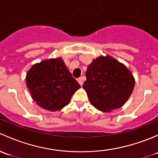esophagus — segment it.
I'll return each mask as SVG.
<instances>
[{"mask_svg":"<svg viewBox=\"0 0 158 158\" xmlns=\"http://www.w3.org/2000/svg\"><path fill=\"white\" fill-rule=\"evenodd\" d=\"M84 81V77H80V78L77 79V81H78V83H79L80 85H81V86L83 85Z\"/></svg>","mask_w":158,"mask_h":158,"instance_id":"esophagus-1","label":"esophagus"}]
</instances>
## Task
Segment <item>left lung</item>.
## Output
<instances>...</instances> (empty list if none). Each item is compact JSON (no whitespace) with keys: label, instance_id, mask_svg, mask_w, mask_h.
<instances>
[{"label":"left lung","instance_id":"8db88e82","mask_svg":"<svg viewBox=\"0 0 158 158\" xmlns=\"http://www.w3.org/2000/svg\"><path fill=\"white\" fill-rule=\"evenodd\" d=\"M83 87L95 108L103 112L120 108L135 86L132 74L124 64L110 56L93 61L86 71Z\"/></svg>","mask_w":158,"mask_h":158}]
</instances>
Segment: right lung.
<instances>
[{
	"mask_svg": "<svg viewBox=\"0 0 158 158\" xmlns=\"http://www.w3.org/2000/svg\"><path fill=\"white\" fill-rule=\"evenodd\" d=\"M26 81L34 101L49 111L60 110L67 106L81 87L61 58L34 64Z\"/></svg>",
	"mask_w": 158,
	"mask_h": 158,
	"instance_id": "obj_1",
	"label": "right lung"
}]
</instances>
